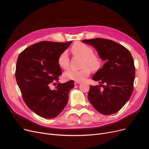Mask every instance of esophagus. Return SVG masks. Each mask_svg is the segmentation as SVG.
<instances>
[{
	"mask_svg": "<svg viewBox=\"0 0 149 149\" xmlns=\"http://www.w3.org/2000/svg\"><path fill=\"white\" fill-rule=\"evenodd\" d=\"M80 83H81V82H80V81H75L74 82L75 84H80Z\"/></svg>",
	"mask_w": 149,
	"mask_h": 149,
	"instance_id": "obj_1",
	"label": "esophagus"
}]
</instances>
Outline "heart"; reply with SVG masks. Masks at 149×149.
Listing matches in <instances>:
<instances>
[{"instance_id": "obj_1", "label": "heart", "mask_w": 149, "mask_h": 149, "mask_svg": "<svg viewBox=\"0 0 149 149\" xmlns=\"http://www.w3.org/2000/svg\"><path fill=\"white\" fill-rule=\"evenodd\" d=\"M71 51L74 56L82 58L80 70L69 69L64 73L63 77L65 80L80 81L85 77L89 75L91 69L98 70L102 64L100 57L93 54V50L91 46L81 42H77L73 45ZM58 64L63 69H66L69 64V58L66 51H63L58 58Z\"/></svg>"}]
</instances>
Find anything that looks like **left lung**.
<instances>
[{"instance_id": "obj_1", "label": "left lung", "mask_w": 149, "mask_h": 149, "mask_svg": "<svg viewBox=\"0 0 149 149\" xmlns=\"http://www.w3.org/2000/svg\"><path fill=\"white\" fill-rule=\"evenodd\" d=\"M82 42L94 47L99 57L106 61L92 77L93 80L104 85L90 86L88 100L100 113H115L127 102L134 91V59L127 48L112 40L96 38Z\"/></svg>"}]
</instances>
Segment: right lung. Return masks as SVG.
I'll return each instance as SVG.
<instances>
[{
    "instance_id": "1",
    "label": "right lung",
    "mask_w": 149,
    "mask_h": 149,
    "mask_svg": "<svg viewBox=\"0 0 149 149\" xmlns=\"http://www.w3.org/2000/svg\"><path fill=\"white\" fill-rule=\"evenodd\" d=\"M71 43L40 42L28 47L18 57L15 75L23 99L31 111L43 118L58 116L68 103L69 91L74 87L73 80H70L58 83L54 89L49 88L58 82L62 74L59 55Z\"/></svg>"
}]
</instances>
